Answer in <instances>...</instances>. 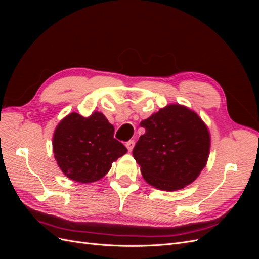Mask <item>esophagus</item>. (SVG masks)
<instances>
[{
	"label": "esophagus",
	"instance_id": "1",
	"mask_svg": "<svg viewBox=\"0 0 259 259\" xmlns=\"http://www.w3.org/2000/svg\"><path fill=\"white\" fill-rule=\"evenodd\" d=\"M125 146H126L127 150L131 152L133 150V148H134V146H135V142H134V140H128V142L125 144Z\"/></svg>",
	"mask_w": 259,
	"mask_h": 259
}]
</instances>
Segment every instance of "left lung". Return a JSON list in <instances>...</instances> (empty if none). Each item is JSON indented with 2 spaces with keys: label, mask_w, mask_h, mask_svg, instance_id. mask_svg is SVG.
<instances>
[{
  "label": "left lung",
  "mask_w": 259,
  "mask_h": 259,
  "mask_svg": "<svg viewBox=\"0 0 259 259\" xmlns=\"http://www.w3.org/2000/svg\"><path fill=\"white\" fill-rule=\"evenodd\" d=\"M146 130L133 150L146 182L160 190L190 185L205 167L210 136L201 117L173 104L140 122Z\"/></svg>",
  "instance_id": "8db88e82"
}]
</instances>
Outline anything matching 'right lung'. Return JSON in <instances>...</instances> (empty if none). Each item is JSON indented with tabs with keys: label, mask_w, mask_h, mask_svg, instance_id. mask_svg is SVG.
Instances as JSON below:
<instances>
[{
	"label": "right lung",
	"mask_w": 259,
	"mask_h": 259,
	"mask_svg": "<svg viewBox=\"0 0 259 259\" xmlns=\"http://www.w3.org/2000/svg\"><path fill=\"white\" fill-rule=\"evenodd\" d=\"M113 134V125L101 112L88 117L72 112L64 117L53 136L54 156L62 173L82 184L103 178L112 162L127 152Z\"/></svg>",
	"instance_id": "right-lung-1"
}]
</instances>
